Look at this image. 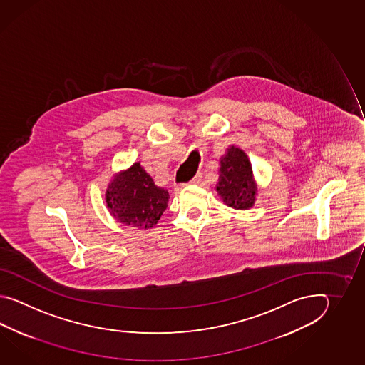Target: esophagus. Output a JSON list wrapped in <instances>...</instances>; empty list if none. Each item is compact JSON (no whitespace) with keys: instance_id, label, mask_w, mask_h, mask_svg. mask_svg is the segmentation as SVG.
<instances>
[{"instance_id":"esophagus-1","label":"esophagus","mask_w":365,"mask_h":365,"mask_svg":"<svg viewBox=\"0 0 365 365\" xmlns=\"http://www.w3.org/2000/svg\"><path fill=\"white\" fill-rule=\"evenodd\" d=\"M201 175H197V176H195L193 180H190L187 184H185V185H194V184H198V182L201 181Z\"/></svg>"}]
</instances>
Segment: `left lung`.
Returning a JSON list of instances; mask_svg holds the SVG:
<instances>
[{
  "mask_svg": "<svg viewBox=\"0 0 365 365\" xmlns=\"http://www.w3.org/2000/svg\"><path fill=\"white\" fill-rule=\"evenodd\" d=\"M215 190L228 207L248 210L255 206L258 193L252 163L244 150L230 146L220 158Z\"/></svg>",
  "mask_w": 365,
  "mask_h": 365,
  "instance_id": "8db88e82",
  "label": "left lung"
}]
</instances>
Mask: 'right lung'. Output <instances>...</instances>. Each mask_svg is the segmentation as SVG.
<instances>
[{"mask_svg":"<svg viewBox=\"0 0 365 365\" xmlns=\"http://www.w3.org/2000/svg\"><path fill=\"white\" fill-rule=\"evenodd\" d=\"M170 193L156 185L140 162L117 172L106 190L109 214L118 223L138 230L153 228L168 206Z\"/></svg>","mask_w":365,"mask_h":365,"instance_id":"1","label":"right lung"}]
</instances>
